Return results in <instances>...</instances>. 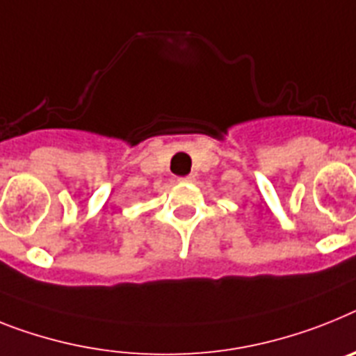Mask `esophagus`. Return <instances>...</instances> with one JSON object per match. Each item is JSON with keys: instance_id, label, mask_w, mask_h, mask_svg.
I'll return each mask as SVG.
<instances>
[{"instance_id": "1", "label": "esophagus", "mask_w": 356, "mask_h": 356, "mask_svg": "<svg viewBox=\"0 0 356 356\" xmlns=\"http://www.w3.org/2000/svg\"><path fill=\"white\" fill-rule=\"evenodd\" d=\"M179 181H181V183H192L193 175H188V177H181Z\"/></svg>"}]
</instances>
